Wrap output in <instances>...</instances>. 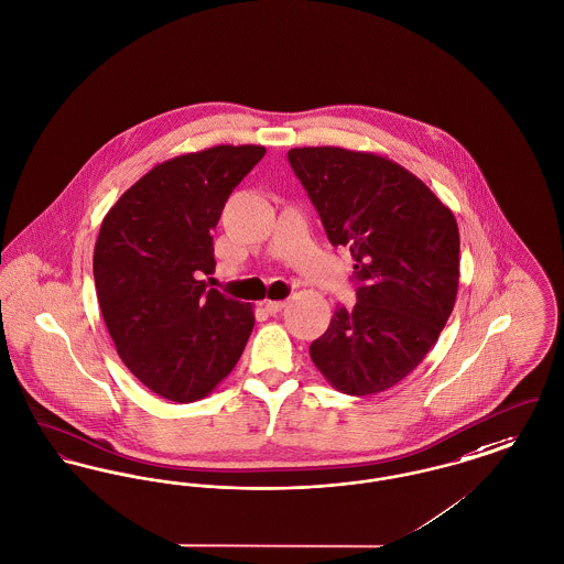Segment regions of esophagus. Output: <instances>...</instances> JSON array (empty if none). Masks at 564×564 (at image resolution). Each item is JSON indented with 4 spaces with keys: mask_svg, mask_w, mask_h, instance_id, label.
Returning <instances> with one entry per match:
<instances>
[{
    "mask_svg": "<svg viewBox=\"0 0 564 564\" xmlns=\"http://www.w3.org/2000/svg\"><path fill=\"white\" fill-rule=\"evenodd\" d=\"M283 306H285V300H265L264 302L265 313L270 315H276Z\"/></svg>",
    "mask_w": 564,
    "mask_h": 564,
    "instance_id": "34e87169",
    "label": "esophagus"
}]
</instances>
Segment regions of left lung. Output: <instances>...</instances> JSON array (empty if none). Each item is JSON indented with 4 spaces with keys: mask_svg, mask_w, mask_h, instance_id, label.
<instances>
[{
    "mask_svg": "<svg viewBox=\"0 0 564 564\" xmlns=\"http://www.w3.org/2000/svg\"><path fill=\"white\" fill-rule=\"evenodd\" d=\"M288 160L334 247H349L354 308L338 306L308 354L349 397L390 390L426 358L458 294L454 213L397 162L340 147L292 149Z\"/></svg>",
    "mask_w": 564,
    "mask_h": 564,
    "instance_id": "left-lung-1",
    "label": "left lung"
}]
</instances>
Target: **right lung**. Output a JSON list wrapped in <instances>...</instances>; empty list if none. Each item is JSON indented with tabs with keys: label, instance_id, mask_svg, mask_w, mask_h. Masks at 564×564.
I'll use <instances>...</instances> for the list:
<instances>
[{
	"label": "right lung",
	"instance_id": "1",
	"mask_svg": "<svg viewBox=\"0 0 564 564\" xmlns=\"http://www.w3.org/2000/svg\"><path fill=\"white\" fill-rule=\"evenodd\" d=\"M262 144H217L149 170L101 221L94 279L101 317L123 365L172 402L208 397L242 356L256 317L202 279L234 187Z\"/></svg>",
	"mask_w": 564,
	"mask_h": 564
}]
</instances>
